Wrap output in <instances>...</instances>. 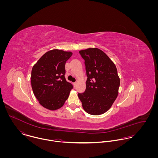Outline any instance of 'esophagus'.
<instances>
[{"instance_id": "34e87169", "label": "esophagus", "mask_w": 158, "mask_h": 158, "mask_svg": "<svg viewBox=\"0 0 158 158\" xmlns=\"http://www.w3.org/2000/svg\"><path fill=\"white\" fill-rule=\"evenodd\" d=\"M73 85H74L75 86H76V85H77V82H75V83H73Z\"/></svg>"}]
</instances>
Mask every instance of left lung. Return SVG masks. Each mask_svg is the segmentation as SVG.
Wrapping results in <instances>:
<instances>
[{"label":"left lung","mask_w":158,"mask_h":158,"mask_svg":"<svg viewBox=\"0 0 158 158\" xmlns=\"http://www.w3.org/2000/svg\"><path fill=\"white\" fill-rule=\"evenodd\" d=\"M79 52L85 61L88 78L86 90L78 96L86 113L94 115L104 114L112 106L118 94L120 78L116 66L98 48Z\"/></svg>","instance_id":"obj_1"}]
</instances>
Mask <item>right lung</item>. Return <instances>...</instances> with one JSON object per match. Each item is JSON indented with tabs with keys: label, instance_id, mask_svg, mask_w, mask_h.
<instances>
[{
	"label": "right lung",
	"instance_id": "add662e5",
	"mask_svg": "<svg viewBox=\"0 0 158 158\" xmlns=\"http://www.w3.org/2000/svg\"><path fill=\"white\" fill-rule=\"evenodd\" d=\"M72 53L53 49L44 53L31 70L34 95L44 108L55 111L61 108L73 88L64 77L65 64Z\"/></svg>",
	"mask_w": 158,
	"mask_h": 158
}]
</instances>
